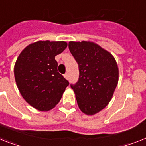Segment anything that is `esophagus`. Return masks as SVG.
<instances>
[{"label": "esophagus", "instance_id": "34e87169", "mask_svg": "<svg viewBox=\"0 0 146 146\" xmlns=\"http://www.w3.org/2000/svg\"><path fill=\"white\" fill-rule=\"evenodd\" d=\"M64 77H65V78H66V79H68V78H69V75H68V72L64 74Z\"/></svg>", "mask_w": 146, "mask_h": 146}]
</instances>
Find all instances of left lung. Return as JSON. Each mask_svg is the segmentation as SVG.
I'll return each instance as SVG.
<instances>
[{"instance_id": "obj_1", "label": "left lung", "mask_w": 146, "mask_h": 146, "mask_svg": "<svg viewBox=\"0 0 146 146\" xmlns=\"http://www.w3.org/2000/svg\"><path fill=\"white\" fill-rule=\"evenodd\" d=\"M78 62L79 78L70 84L78 107L86 115L97 113L110 102L119 80V69L110 53L90 42H69Z\"/></svg>"}]
</instances>
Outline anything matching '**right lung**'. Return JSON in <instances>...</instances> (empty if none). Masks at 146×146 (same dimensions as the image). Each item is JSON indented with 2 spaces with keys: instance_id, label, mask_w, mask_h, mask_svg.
Segmentation results:
<instances>
[{
  "instance_id": "right-lung-1",
  "label": "right lung",
  "mask_w": 146,
  "mask_h": 146,
  "mask_svg": "<svg viewBox=\"0 0 146 146\" xmlns=\"http://www.w3.org/2000/svg\"><path fill=\"white\" fill-rule=\"evenodd\" d=\"M66 47L63 41H39L29 44L17 59L14 68L17 86L25 101L40 111L54 108L69 84L57 71L55 60Z\"/></svg>"
}]
</instances>
